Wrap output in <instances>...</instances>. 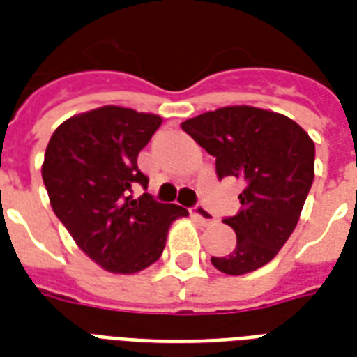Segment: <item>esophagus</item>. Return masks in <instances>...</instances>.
I'll return each instance as SVG.
<instances>
[{
    "label": "esophagus",
    "mask_w": 357,
    "mask_h": 357,
    "mask_svg": "<svg viewBox=\"0 0 357 357\" xmlns=\"http://www.w3.org/2000/svg\"><path fill=\"white\" fill-rule=\"evenodd\" d=\"M192 217L198 218L204 226H207V224H213L215 222V215H213L209 209H206V207H202V206H196L195 209H192Z\"/></svg>",
    "instance_id": "34e87169"
}]
</instances>
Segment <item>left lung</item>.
<instances>
[{"label": "left lung", "mask_w": 357, "mask_h": 357, "mask_svg": "<svg viewBox=\"0 0 357 357\" xmlns=\"http://www.w3.org/2000/svg\"><path fill=\"white\" fill-rule=\"evenodd\" d=\"M185 133L217 159V174L243 179L241 209L224 218L237 235V246L211 257L229 276L257 271L272 261L298 224L315 178V142L285 114L229 105L181 123Z\"/></svg>", "instance_id": "left-lung-1"}]
</instances>
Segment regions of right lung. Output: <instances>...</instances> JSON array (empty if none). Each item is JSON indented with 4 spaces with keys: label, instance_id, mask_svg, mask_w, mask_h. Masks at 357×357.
<instances>
[{
    "label": "right lung",
    "instance_id": "add662e5",
    "mask_svg": "<svg viewBox=\"0 0 357 357\" xmlns=\"http://www.w3.org/2000/svg\"><path fill=\"white\" fill-rule=\"evenodd\" d=\"M159 114L103 105L64 120L47 142L42 162L53 213L75 244L103 271L135 274L161 257L168 228L189 213L159 204L137 167L139 151L161 126Z\"/></svg>",
    "mask_w": 357,
    "mask_h": 357
}]
</instances>
